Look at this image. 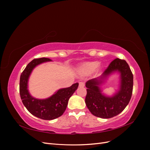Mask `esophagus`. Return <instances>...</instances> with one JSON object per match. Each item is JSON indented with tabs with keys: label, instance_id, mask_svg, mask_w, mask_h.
<instances>
[{
	"label": "esophagus",
	"instance_id": "esophagus-1",
	"mask_svg": "<svg viewBox=\"0 0 150 150\" xmlns=\"http://www.w3.org/2000/svg\"><path fill=\"white\" fill-rule=\"evenodd\" d=\"M85 86V84L84 82H79V87H84V86Z\"/></svg>",
	"mask_w": 150,
	"mask_h": 150
}]
</instances>
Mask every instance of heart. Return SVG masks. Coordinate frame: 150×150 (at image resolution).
I'll return each mask as SVG.
<instances>
[{
	"mask_svg": "<svg viewBox=\"0 0 150 150\" xmlns=\"http://www.w3.org/2000/svg\"><path fill=\"white\" fill-rule=\"evenodd\" d=\"M99 62H91L86 63L83 66H82V70L86 72V73H90L93 72L97 69L99 66Z\"/></svg>",
	"mask_w": 150,
	"mask_h": 150,
	"instance_id": "heart-1",
	"label": "heart"
}]
</instances>
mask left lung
<instances>
[{
	"label": "left lung",
	"mask_w": 150,
	"mask_h": 150,
	"mask_svg": "<svg viewBox=\"0 0 150 150\" xmlns=\"http://www.w3.org/2000/svg\"><path fill=\"white\" fill-rule=\"evenodd\" d=\"M115 71L120 74V89L113 96L107 97L102 93L100 85L107 77ZM87 94L85 103L92 114L101 118H111L119 115L128 105L133 87V75L126 61L116 58L98 78L88 81L86 83Z\"/></svg>",
	"instance_id": "obj_1"
}]
</instances>
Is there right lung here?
I'll list each match as a JSON object with an SVG mask.
<instances>
[{"label":"right lung","mask_w":150,"mask_h":150,"mask_svg":"<svg viewBox=\"0 0 150 150\" xmlns=\"http://www.w3.org/2000/svg\"><path fill=\"white\" fill-rule=\"evenodd\" d=\"M51 61L49 58L35 59L30 62L22 72L20 78L19 92L22 103L32 115L45 120H52L62 115L67 106L69 99L78 89L76 83L69 88L59 89L52 96L39 99L33 97L28 90V80L35 67L43 62Z\"/></svg>","instance_id":"right-lung-1"}]
</instances>
